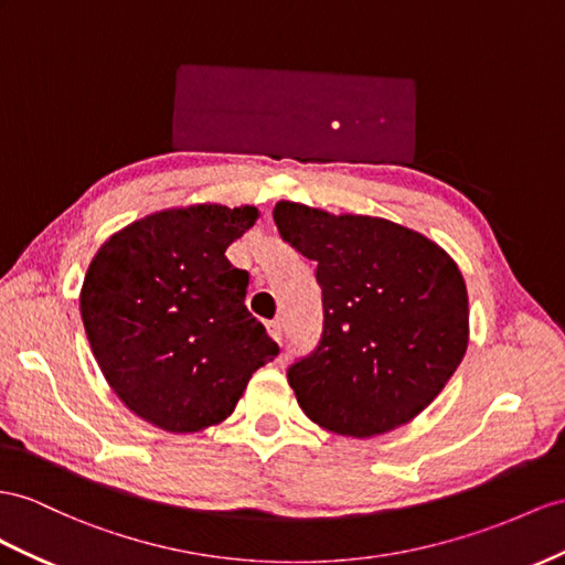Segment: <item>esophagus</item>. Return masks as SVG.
Wrapping results in <instances>:
<instances>
[{
  "label": "esophagus",
  "instance_id": "esophagus-1",
  "mask_svg": "<svg viewBox=\"0 0 565 565\" xmlns=\"http://www.w3.org/2000/svg\"><path fill=\"white\" fill-rule=\"evenodd\" d=\"M267 331H269V337L277 341V343H281L284 341V322L281 320H271L269 324H267Z\"/></svg>",
  "mask_w": 565,
  "mask_h": 565
}]
</instances>
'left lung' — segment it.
Masks as SVG:
<instances>
[{
  "label": "left lung",
  "instance_id": "1",
  "mask_svg": "<svg viewBox=\"0 0 565 565\" xmlns=\"http://www.w3.org/2000/svg\"><path fill=\"white\" fill-rule=\"evenodd\" d=\"M279 234L317 263L320 345L288 370L312 423L377 437L441 394L468 351V288L454 257L382 216L331 214L279 200Z\"/></svg>",
  "mask_w": 565,
  "mask_h": 565
}]
</instances>
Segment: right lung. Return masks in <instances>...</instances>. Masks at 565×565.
I'll return each mask as SVG.
<instances>
[{"label": "right lung", "mask_w": 565, "mask_h": 565, "mask_svg": "<svg viewBox=\"0 0 565 565\" xmlns=\"http://www.w3.org/2000/svg\"><path fill=\"white\" fill-rule=\"evenodd\" d=\"M257 216L216 202L152 212L90 259L85 334L111 392L145 423L173 434L220 425L253 372L277 358L243 302L248 271L226 259Z\"/></svg>", "instance_id": "1"}]
</instances>
